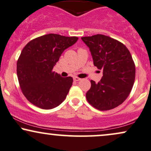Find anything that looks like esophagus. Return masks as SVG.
I'll use <instances>...</instances> for the list:
<instances>
[{"label": "esophagus", "instance_id": "1", "mask_svg": "<svg viewBox=\"0 0 151 151\" xmlns=\"http://www.w3.org/2000/svg\"><path fill=\"white\" fill-rule=\"evenodd\" d=\"M80 80H81L80 78H79V77H74V81H80Z\"/></svg>", "mask_w": 151, "mask_h": 151}]
</instances>
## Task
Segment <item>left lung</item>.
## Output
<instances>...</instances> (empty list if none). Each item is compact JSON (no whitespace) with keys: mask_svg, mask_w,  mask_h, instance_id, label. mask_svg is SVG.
<instances>
[{"mask_svg":"<svg viewBox=\"0 0 151 151\" xmlns=\"http://www.w3.org/2000/svg\"><path fill=\"white\" fill-rule=\"evenodd\" d=\"M81 40L89 48L93 65L103 74L99 82L91 81L87 101L99 110L115 108L127 99L135 80V65L129 50L123 43L103 34Z\"/></svg>","mask_w":151,"mask_h":151,"instance_id":"1","label":"left lung"}]
</instances>
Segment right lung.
Wrapping results in <instances>:
<instances>
[{"instance_id": "obj_1", "label": "right lung", "mask_w": 151, "mask_h": 151, "mask_svg": "<svg viewBox=\"0 0 151 151\" xmlns=\"http://www.w3.org/2000/svg\"><path fill=\"white\" fill-rule=\"evenodd\" d=\"M77 40L76 36L49 34L24 46L17 63V74L22 91L31 103L49 110L64 101L73 79L62 77L52 69L63 51Z\"/></svg>"}]
</instances>
